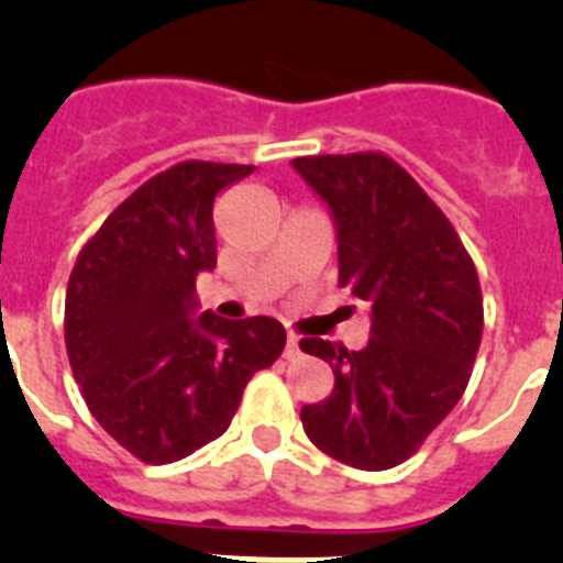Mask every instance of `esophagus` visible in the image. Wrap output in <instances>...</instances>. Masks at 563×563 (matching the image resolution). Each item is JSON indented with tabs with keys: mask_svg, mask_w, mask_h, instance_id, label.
I'll return each mask as SVG.
<instances>
[{
	"mask_svg": "<svg viewBox=\"0 0 563 563\" xmlns=\"http://www.w3.org/2000/svg\"><path fill=\"white\" fill-rule=\"evenodd\" d=\"M285 357L287 361H296V357H301V338L298 335H287V343H285Z\"/></svg>",
	"mask_w": 563,
	"mask_h": 563,
	"instance_id": "esophagus-1",
	"label": "esophagus"
}]
</instances>
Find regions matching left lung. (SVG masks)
I'll return each mask as SVG.
<instances>
[{
	"mask_svg": "<svg viewBox=\"0 0 563 563\" xmlns=\"http://www.w3.org/2000/svg\"><path fill=\"white\" fill-rule=\"evenodd\" d=\"M330 208L338 285L369 307V341L343 350L301 338L332 366L335 389L301 409L305 431L343 465L386 471L409 460L460 402L482 341L476 267L445 213L386 154L290 161Z\"/></svg>",
	"mask_w": 563,
	"mask_h": 563,
	"instance_id": "obj_1",
	"label": "left lung"
}]
</instances>
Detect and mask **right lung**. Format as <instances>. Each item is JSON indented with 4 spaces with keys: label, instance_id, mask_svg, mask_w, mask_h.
<instances>
[{
    "label": "right lung",
    "instance_id": "right-lung-1",
    "mask_svg": "<svg viewBox=\"0 0 563 563\" xmlns=\"http://www.w3.org/2000/svg\"><path fill=\"white\" fill-rule=\"evenodd\" d=\"M253 166L188 161L114 208L73 267L64 338L89 411L137 460L166 465L225 434L247 380L287 332L276 318L200 312L217 267L213 200Z\"/></svg>",
    "mask_w": 563,
    "mask_h": 563
}]
</instances>
